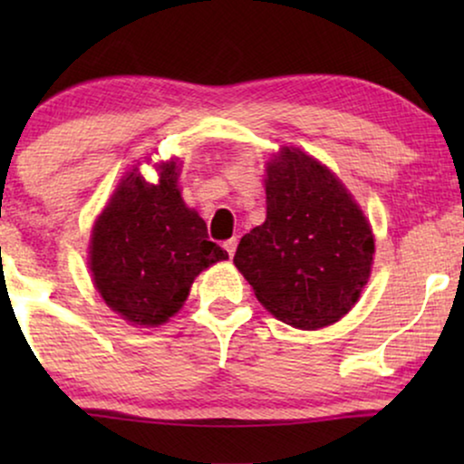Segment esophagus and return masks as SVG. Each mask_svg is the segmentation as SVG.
Here are the masks:
<instances>
[{"label":"esophagus","instance_id":"obj_1","mask_svg":"<svg viewBox=\"0 0 464 464\" xmlns=\"http://www.w3.org/2000/svg\"><path fill=\"white\" fill-rule=\"evenodd\" d=\"M224 249H226V253L227 256H234V251H237V238H230V240H226L224 243Z\"/></svg>","mask_w":464,"mask_h":464}]
</instances>
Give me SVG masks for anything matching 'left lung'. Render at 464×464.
I'll return each mask as SVG.
<instances>
[{"label": "left lung", "mask_w": 464, "mask_h": 464, "mask_svg": "<svg viewBox=\"0 0 464 464\" xmlns=\"http://www.w3.org/2000/svg\"><path fill=\"white\" fill-rule=\"evenodd\" d=\"M373 237L342 181L300 150L268 162L266 221L234 264L276 319L319 329L344 316L370 278Z\"/></svg>", "instance_id": "obj_1"}]
</instances>
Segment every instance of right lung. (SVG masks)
I'll list each match as a JSON object with an SVG mask.
<instances>
[{
  "label": "right lung",
  "mask_w": 464,
  "mask_h": 464,
  "mask_svg": "<svg viewBox=\"0 0 464 464\" xmlns=\"http://www.w3.org/2000/svg\"><path fill=\"white\" fill-rule=\"evenodd\" d=\"M227 253L208 240L207 224L183 205L175 162L160 181L132 169L101 213L91 240V270L111 310L135 325H160L186 302L194 278Z\"/></svg>",
  "instance_id": "obj_1"
}]
</instances>
